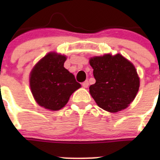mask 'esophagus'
<instances>
[{
	"label": "esophagus",
	"mask_w": 160,
	"mask_h": 160,
	"mask_svg": "<svg viewBox=\"0 0 160 160\" xmlns=\"http://www.w3.org/2000/svg\"><path fill=\"white\" fill-rule=\"evenodd\" d=\"M82 87L84 88H87L89 87V82L88 81H85L84 82H82Z\"/></svg>",
	"instance_id": "obj_1"
}]
</instances>
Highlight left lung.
<instances>
[{
  "mask_svg": "<svg viewBox=\"0 0 160 160\" xmlns=\"http://www.w3.org/2000/svg\"><path fill=\"white\" fill-rule=\"evenodd\" d=\"M90 65L96 80L90 94L97 105L111 113L126 109L135 99L139 78L134 65L120 53L93 57Z\"/></svg>",
  "mask_w": 160,
  "mask_h": 160,
  "instance_id": "8db88e82",
  "label": "left lung"
}]
</instances>
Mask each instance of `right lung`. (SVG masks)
<instances>
[{
  "instance_id": "right-lung-1",
  "label": "right lung",
  "mask_w": 160,
  "mask_h": 160,
  "mask_svg": "<svg viewBox=\"0 0 160 160\" xmlns=\"http://www.w3.org/2000/svg\"><path fill=\"white\" fill-rule=\"evenodd\" d=\"M65 55L50 52L31 70L29 85L38 104L49 111H58L81 87L73 73L64 67Z\"/></svg>"
}]
</instances>
